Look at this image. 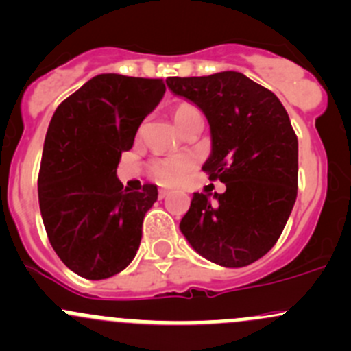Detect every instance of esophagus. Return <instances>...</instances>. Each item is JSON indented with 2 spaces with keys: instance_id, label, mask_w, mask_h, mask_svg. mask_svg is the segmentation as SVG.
<instances>
[{
  "instance_id": "obj_1",
  "label": "esophagus",
  "mask_w": 351,
  "mask_h": 351,
  "mask_svg": "<svg viewBox=\"0 0 351 351\" xmlns=\"http://www.w3.org/2000/svg\"><path fill=\"white\" fill-rule=\"evenodd\" d=\"M169 193H171V192H169L168 189H161V190H159V198H165V197H168Z\"/></svg>"
}]
</instances>
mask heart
<instances>
[{
    "instance_id": "heart-1",
    "label": "heart",
    "mask_w": 351,
    "mask_h": 351,
    "mask_svg": "<svg viewBox=\"0 0 351 351\" xmlns=\"http://www.w3.org/2000/svg\"><path fill=\"white\" fill-rule=\"evenodd\" d=\"M195 113H200L198 110L190 104H180L173 108V120H175L176 127H182L186 120ZM193 168V159L186 154H176L168 156V158L156 159L153 162V173L156 178L168 185H175V183L182 182L185 178L186 173Z\"/></svg>"
}]
</instances>
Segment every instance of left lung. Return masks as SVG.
Listing matches in <instances>:
<instances>
[{"mask_svg":"<svg viewBox=\"0 0 351 351\" xmlns=\"http://www.w3.org/2000/svg\"><path fill=\"white\" fill-rule=\"evenodd\" d=\"M207 117L212 149L202 169L224 193H193L180 231L205 260L239 268L278 241L297 198L299 144L277 97L243 73L168 77Z\"/></svg>","mask_w":351,"mask_h":351,"instance_id":"1","label":"left lung"}]
</instances>
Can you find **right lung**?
<instances>
[{"label": "right lung", "instance_id": "1", "mask_svg": "<svg viewBox=\"0 0 351 351\" xmlns=\"http://www.w3.org/2000/svg\"><path fill=\"white\" fill-rule=\"evenodd\" d=\"M165 91L162 80L98 74L52 115L38 171V205L52 247L80 277H113L139 250L158 186L123 189L117 166Z\"/></svg>", "mask_w": 351, "mask_h": 351}]
</instances>
